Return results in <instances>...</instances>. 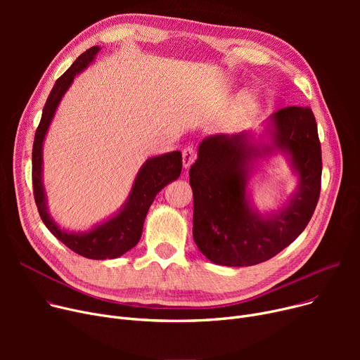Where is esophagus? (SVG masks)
Here are the masks:
<instances>
[{
    "instance_id": "esophagus-1",
    "label": "esophagus",
    "mask_w": 360,
    "mask_h": 360,
    "mask_svg": "<svg viewBox=\"0 0 360 360\" xmlns=\"http://www.w3.org/2000/svg\"><path fill=\"white\" fill-rule=\"evenodd\" d=\"M194 160H195V148L191 147V146L185 147L182 150V165H184V167L185 169L190 167L194 163Z\"/></svg>"
}]
</instances>
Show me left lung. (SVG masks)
Returning <instances> with one entry per match:
<instances>
[{
    "mask_svg": "<svg viewBox=\"0 0 360 360\" xmlns=\"http://www.w3.org/2000/svg\"><path fill=\"white\" fill-rule=\"evenodd\" d=\"M270 147L250 144L248 132L212 136L201 141L198 159L190 169L194 194L193 235L210 261L229 267L264 262L304 232L321 193V143L309 108L288 106L271 117ZM273 149L288 150L300 175V190L288 207L264 218L246 198L251 160Z\"/></svg>",
    "mask_w": 360,
    "mask_h": 360,
    "instance_id": "8db88e82",
    "label": "left lung"
}]
</instances>
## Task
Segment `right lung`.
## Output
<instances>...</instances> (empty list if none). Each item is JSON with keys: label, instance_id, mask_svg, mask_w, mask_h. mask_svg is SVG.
<instances>
[{"label": "right lung", "instance_id": "obj_1", "mask_svg": "<svg viewBox=\"0 0 360 360\" xmlns=\"http://www.w3.org/2000/svg\"><path fill=\"white\" fill-rule=\"evenodd\" d=\"M99 46H93L83 52L61 77L55 82L44 106L42 118L39 125H37L32 150L33 195L42 221L49 232L56 239H60L65 247H68L75 254L91 259L118 258L131 248H134L141 238L143 224L148 207L155 201V197L162 188L179 178L182 170L181 151H172V153L148 159L137 174L124 209L115 217L109 219L89 232L74 233L63 231L51 219L46 209V197L42 184L44 140L56 106H58L64 93L72 83L75 74L82 72L94 60V55L99 52Z\"/></svg>", "mask_w": 360, "mask_h": 360}]
</instances>
